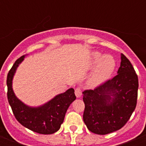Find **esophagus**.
<instances>
[{
	"instance_id": "1",
	"label": "esophagus",
	"mask_w": 146,
	"mask_h": 146,
	"mask_svg": "<svg viewBox=\"0 0 146 146\" xmlns=\"http://www.w3.org/2000/svg\"><path fill=\"white\" fill-rule=\"evenodd\" d=\"M74 93H75V95L77 98L80 97L81 95H82V91H81L80 88H77L75 89Z\"/></svg>"
}]
</instances>
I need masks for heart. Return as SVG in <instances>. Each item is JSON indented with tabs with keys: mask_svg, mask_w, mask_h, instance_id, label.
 <instances>
[{
	"mask_svg": "<svg viewBox=\"0 0 146 146\" xmlns=\"http://www.w3.org/2000/svg\"><path fill=\"white\" fill-rule=\"evenodd\" d=\"M91 65H96L90 78V83L98 86L109 78L115 67V60L111 55H103L99 52L91 54Z\"/></svg>",
	"mask_w": 146,
	"mask_h": 146,
	"instance_id": "heart-1",
	"label": "heart"
}]
</instances>
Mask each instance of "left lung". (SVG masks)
I'll list each match as a JSON object with an SVG mask.
<instances>
[{"label": "left lung", "mask_w": 146, "mask_h": 146, "mask_svg": "<svg viewBox=\"0 0 146 146\" xmlns=\"http://www.w3.org/2000/svg\"><path fill=\"white\" fill-rule=\"evenodd\" d=\"M121 59L116 76L94 90L82 92L83 121L93 133L107 135L120 129L136 108L138 77L129 59L122 53Z\"/></svg>", "instance_id": "obj_1"}]
</instances>
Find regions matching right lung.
Instances as JSON below:
<instances>
[{"label": "right lung", "instance_id": "obj_1", "mask_svg": "<svg viewBox=\"0 0 146 146\" xmlns=\"http://www.w3.org/2000/svg\"><path fill=\"white\" fill-rule=\"evenodd\" d=\"M25 56L26 55L18 58L8 73V101L16 119L23 126L38 134H53L59 130L64 122L67 109L76 99L74 90L68 89L66 92L58 94L48 102L36 108L24 104L15 96L12 88V80L17 67Z\"/></svg>", "mask_w": 146, "mask_h": 146}]
</instances>
